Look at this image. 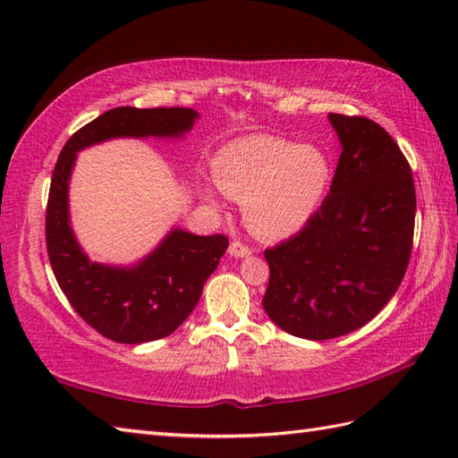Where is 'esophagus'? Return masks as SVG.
<instances>
[{"label": "esophagus", "instance_id": "obj_1", "mask_svg": "<svg viewBox=\"0 0 458 458\" xmlns=\"http://www.w3.org/2000/svg\"><path fill=\"white\" fill-rule=\"evenodd\" d=\"M228 254L232 258H248L251 254V248L246 246L244 242H232L228 248Z\"/></svg>", "mask_w": 458, "mask_h": 458}]
</instances>
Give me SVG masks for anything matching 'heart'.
<instances>
[{"instance_id":"1","label":"heart","mask_w":458,"mask_h":458,"mask_svg":"<svg viewBox=\"0 0 458 458\" xmlns=\"http://www.w3.org/2000/svg\"><path fill=\"white\" fill-rule=\"evenodd\" d=\"M222 192L244 202V218L261 238L295 234L313 216L330 179V163L317 145H295L276 135H246L212 157ZM202 197L214 202L208 187Z\"/></svg>"}]
</instances>
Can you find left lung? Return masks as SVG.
<instances>
[{
    "instance_id": "1",
    "label": "left lung",
    "mask_w": 458,
    "mask_h": 458,
    "mask_svg": "<svg viewBox=\"0 0 458 458\" xmlns=\"http://www.w3.org/2000/svg\"><path fill=\"white\" fill-rule=\"evenodd\" d=\"M328 120L343 145L328 197L295 236L264 251L267 317L309 340L352 333L386 307L415 226L411 167L392 135L362 115Z\"/></svg>"
}]
</instances>
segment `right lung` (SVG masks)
Wrapping results in <instances>:
<instances>
[{"mask_svg":"<svg viewBox=\"0 0 458 458\" xmlns=\"http://www.w3.org/2000/svg\"><path fill=\"white\" fill-rule=\"evenodd\" d=\"M197 118L199 114L191 108L122 106L86 123L58 155L45 218L48 259L68 303L114 343L141 344L174 333L197 307L204 281L218 267L228 238L173 228L135 266L90 261L76 242L68 214V181L76 153L115 138H181Z\"/></svg>","mask_w":458,"mask_h":458,"instance_id":"1","label":"right lung"}]
</instances>
